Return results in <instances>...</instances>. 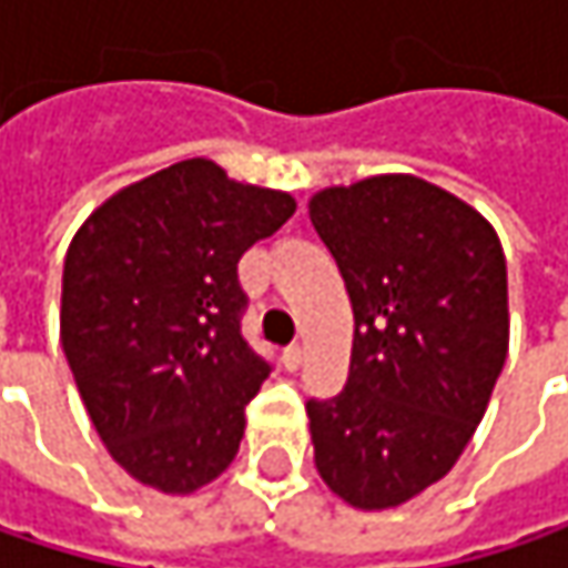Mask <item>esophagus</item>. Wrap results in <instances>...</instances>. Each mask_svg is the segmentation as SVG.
<instances>
[{"label": "esophagus", "instance_id": "obj_1", "mask_svg": "<svg viewBox=\"0 0 568 568\" xmlns=\"http://www.w3.org/2000/svg\"><path fill=\"white\" fill-rule=\"evenodd\" d=\"M302 358H305V348H302V345H288L283 352L285 372H295V368L302 365Z\"/></svg>", "mask_w": 568, "mask_h": 568}]
</instances>
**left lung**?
Wrapping results in <instances>:
<instances>
[{
	"mask_svg": "<svg viewBox=\"0 0 568 568\" xmlns=\"http://www.w3.org/2000/svg\"><path fill=\"white\" fill-rule=\"evenodd\" d=\"M308 220L355 312L345 392L305 404L315 467L358 510L400 507L457 464L504 372V246L474 206L410 173L325 186Z\"/></svg>",
	"mask_w": 568,
	"mask_h": 568,
	"instance_id": "left-lung-1",
	"label": "left lung"
}]
</instances>
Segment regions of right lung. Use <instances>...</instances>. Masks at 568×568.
<instances>
[{
	"label": "right lung",
	"instance_id": "add662e5",
	"mask_svg": "<svg viewBox=\"0 0 568 568\" xmlns=\"http://www.w3.org/2000/svg\"><path fill=\"white\" fill-rule=\"evenodd\" d=\"M295 213L283 190L193 158L104 200L61 276V348L108 454L144 487L193 494L236 457L270 362L240 332L236 263Z\"/></svg>",
	"mask_w": 568,
	"mask_h": 568
}]
</instances>
